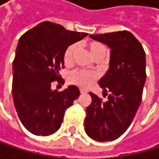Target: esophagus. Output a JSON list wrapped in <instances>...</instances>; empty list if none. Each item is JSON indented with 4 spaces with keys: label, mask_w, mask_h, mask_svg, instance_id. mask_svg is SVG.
<instances>
[{
    "label": "esophagus",
    "mask_w": 159,
    "mask_h": 159,
    "mask_svg": "<svg viewBox=\"0 0 159 159\" xmlns=\"http://www.w3.org/2000/svg\"><path fill=\"white\" fill-rule=\"evenodd\" d=\"M89 91H88V89H80V93L81 94H86V93H88Z\"/></svg>",
    "instance_id": "obj_1"
}]
</instances>
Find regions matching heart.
<instances>
[{
  "instance_id": "heart-1",
  "label": "heart",
  "mask_w": 159,
  "mask_h": 159,
  "mask_svg": "<svg viewBox=\"0 0 159 159\" xmlns=\"http://www.w3.org/2000/svg\"><path fill=\"white\" fill-rule=\"evenodd\" d=\"M88 48L91 53V55L96 60L97 58H105L108 54V49L105 45L99 42H90L88 44ZM76 51V45L72 44L70 45L66 48L63 61L66 66H70L73 62L74 53ZM97 79V75L94 72L86 71L82 70H76L70 73L68 80L70 84L81 87V88H88L93 85Z\"/></svg>"
}]
</instances>
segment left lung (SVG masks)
Listing matches in <instances>:
<instances>
[{
    "instance_id": "8db88e82",
    "label": "left lung",
    "mask_w": 159,
    "mask_h": 159,
    "mask_svg": "<svg viewBox=\"0 0 159 159\" xmlns=\"http://www.w3.org/2000/svg\"><path fill=\"white\" fill-rule=\"evenodd\" d=\"M111 48L110 68L100 80L103 101L90 93L84 127L87 134L97 141H112L123 134L133 122L142 100L146 80V57L140 42L129 31L89 35Z\"/></svg>"
}]
</instances>
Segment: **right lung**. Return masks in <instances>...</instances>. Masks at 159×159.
<instances>
[{
	"mask_svg": "<svg viewBox=\"0 0 159 159\" xmlns=\"http://www.w3.org/2000/svg\"><path fill=\"white\" fill-rule=\"evenodd\" d=\"M87 35L43 22L21 36L13 61L12 95L18 116L31 134L45 136L57 132L66 110L80 95L75 86L63 91L50 87L54 81L60 83L66 48Z\"/></svg>",
	"mask_w": 159,
	"mask_h": 159,
	"instance_id": "right-lung-1",
	"label": "right lung"
}]
</instances>
